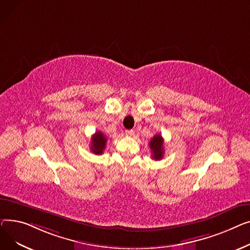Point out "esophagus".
Instances as JSON below:
<instances>
[{"mask_svg": "<svg viewBox=\"0 0 250 250\" xmlns=\"http://www.w3.org/2000/svg\"><path fill=\"white\" fill-rule=\"evenodd\" d=\"M125 133L127 136H133L134 135V130H126Z\"/></svg>", "mask_w": 250, "mask_h": 250, "instance_id": "34e87169", "label": "esophagus"}]
</instances>
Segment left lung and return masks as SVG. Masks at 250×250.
Wrapping results in <instances>:
<instances>
[{"mask_svg": "<svg viewBox=\"0 0 250 250\" xmlns=\"http://www.w3.org/2000/svg\"><path fill=\"white\" fill-rule=\"evenodd\" d=\"M149 147L151 149L152 158L154 160H160L164 156L165 149H164V138L161 137L160 134H155L150 142H149Z\"/></svg>", "mask_w": 250, "mask_h": 250, "instance_id": "left-lung-1", "label": "left lung"}]
</instances>
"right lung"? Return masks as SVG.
Masks as SVG:
<instances>
[{
    "mask_svg": "<svg viewBox=\"0 0 250 250\" xmlns=\"http://www.w3.org/2000/svg\"><path fill=\"white\" fill-rule=\"evenodd\" d=\"M92 144H91V150L95 154H102L103 151L106 148V143H107V138L105 135L102 133L101 131H97L96 133L92 136Z\"/></svg>",
    "mask_w": 250,
    "mask_h": 250,
    "instance_id": "1",
    "label": "right lung"
}]
</instances>
